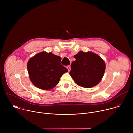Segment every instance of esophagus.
I'll return each instance as SVG.
<instances>
[{
  "instance_id": "obj_1",
  "label": "esophagus",
  "mask_w": 133,
  "mask_h": 133,
  "mask_svg": "<svg viewBox=\"0 0 133 133\" xmlns=\"http://www.w3.org/2000/svg\"><path fill=\"white\" fill-rule=\"evenodd\" d=\"M66 68H67V69H68V71H69L70 70V66H67L66 67Z\"/></svg>"
}]
</instances>
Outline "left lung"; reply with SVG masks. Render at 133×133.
<instances>
[{
  "label": "left lung",
  "instance_id": "obj_1",
  "mask_svg": "<svg viewBox=\"0 0 133 133\" xmlns=\"http://www.w3.org/2000/svg\"><path fill=\"white\" fill-rule=\"evenodd\" d=\"M71 64L69 72L75 83L84 88H91L101 81L106 68L105 63L101 57L91 51H79Z\"/></svg>",
  "mask_w": 133,
  "mask_h": 133
}]
</instances>
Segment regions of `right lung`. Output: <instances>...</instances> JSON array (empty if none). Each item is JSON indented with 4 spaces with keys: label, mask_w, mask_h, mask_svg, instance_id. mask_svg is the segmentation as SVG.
Segmentation results:
<instances>
[{
    "label": "right lung",
    "mask_w": 133,
    "mask_h": 133,
    "mask_svg": "<svg viewBox=\"0 0 133 133\" xmlns=\"http://www.w3.org/2000/svg\"><path fill=\"white\" fill-rule=\"evenodd\" d=\"M61 58L51 52L42 51L36 54L27 65L29 78L36 87L49 90L59 82L62 76L68 72L61 64Z\"/></svg>",
    "instance_id": "right-lung-1"
}]
</instances>
